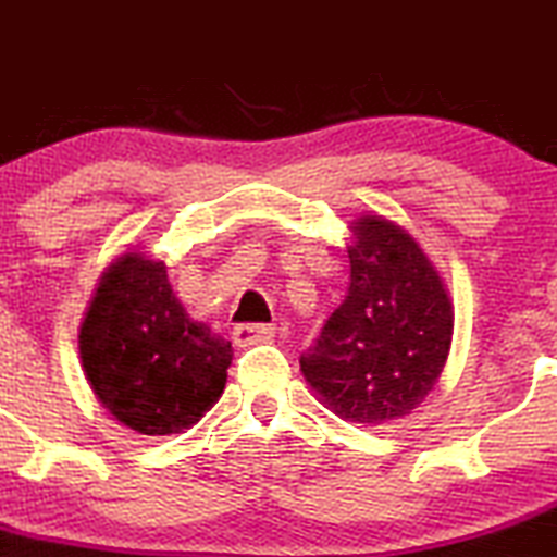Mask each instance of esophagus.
I'll list each match as a JSON object with an SVG mask.
<instances>
[{
    "mask_svg": "<svg viewBox=\"0 0 557 557\" xmlns=\"http://www.w3.org/2000/svg\"><path fill=\"white\" fill-rule=\"evenodd\" d=\"M274 332H277L274 323H239V326H234V332H231V339H234V345H239V348H250V345L269 343V339L274 337Z\"/></svg>",
    "mask_w": 557,
    "mask_h": 557,
    "instance_id": "obj_1",
    "label": "esophagus"
}]
</instances>
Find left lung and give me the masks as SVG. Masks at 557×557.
Masks as SVG:
<instances>
[{"mask_svg": "<svg viewBox=\"0 0 557 557\" xmlns=\"http://www.w3.org/2000/svg\"><path fill=\"white\" fill-rule=\"evenodd\" d=\"M350 285L301 354L305 381L345 422H392L419 408L444 372L449 294L419 242L381 214L350 223Z\"/></svg>", "mask_w": 557, "mask_h": 557, "instance_id": "8db88e82", "label": "left lung"}]
</instances>
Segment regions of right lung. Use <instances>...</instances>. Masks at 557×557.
<instances>
[{
    "label": "right lung",
    "instance_id": "add662e5",
    "mask_svg": "<svg viewBox=\"0 0 557 557\" xmlns=\"http://www.w3.org/2000/svg\"><path fill=\"white\" fill-rule=\"evenodd\" d=\"M102 408L141 435L185 433L225 388L234 348L187 315L165 263L124 252L102 272L78 334Z\"/></svg>",
    "mask_w": 557,
    "mask_h": 557
}]
</instances>
